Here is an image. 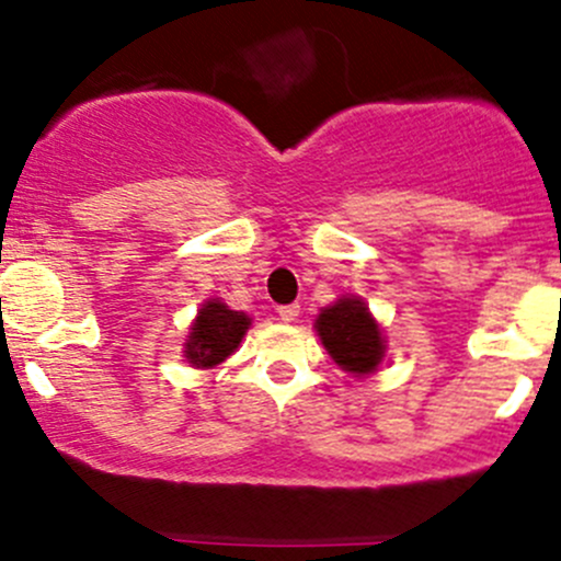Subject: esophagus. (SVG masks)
Returning a JSON list of instances; mask_svg holds the SVG:
<instances>
[{
    "label": "esophagus",
    "instance_id": "1",
    "mask_svg": "<svg viewBox=\"0 0 561 561\" xmlns=\"http://www.w3.org/2000/svg\"><path fill=\"white\" fill-rule=\"evenodd\" d=\"M298 314H301V307H298V304H285V307H279V320L293 322L298 320Z\"/></svg>",
    "mask_w": 561,
    "mask_h": 561
}]
</instances>
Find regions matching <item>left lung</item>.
Here are the masks:
<instances>
[{
	"mask_svg": "<svg viewBox=\"0 0 561 561\" xmlns=\"http://www.w3.org/2000/svg\"><path fill=\"white\" fill-rule=\"evenodd\" d=\"M317 333L342 369L369 375L382 360V333L369 309L355 298H342L317 317Z\"/></svg>",
	"mask_w": 561,
	"mask_h": 561,
	"instance_id": "8db88e82",
	"label": "left lung"
}]
</instances>
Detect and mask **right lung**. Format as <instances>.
Listing matches in <instances>:
<instances>
[{"label":"right lung","instance_id":"right-lung-1","mask_svg":"<svg viewBox=\"0 0 561 561\" xmlns=\"http://www.w3.org/2000/svg\"><path fill=\"white\" fill-rule=\"evenodd\" d=\"M249 325V317L233 312L225 304L208 301L197 312L195 325H192L190 339H186V360L197 369L217 366L239 347Z\"/></svg>","mask_w":561,"mask_h":561}]
</instances>
